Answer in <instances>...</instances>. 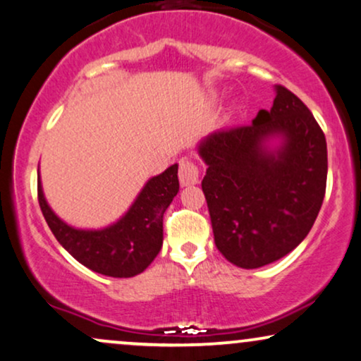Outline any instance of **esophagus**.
<instances>
[{"instance_id":"1","label":"esophagus","mask_w":361,"mask_h":361,"mask_svg":"<svg viewBox=\"0 0 361 361\" xmlns=\"http://www.w3.org/2000/svg\"><path fill=\"white\" fill-rule=\"evenodd\" d=\"M178 176H180V183L181 186H190V185H197L198 178H200V171L198 166L188 159H181L180 161V171H178Z\"/></svg>"}]
</instances>
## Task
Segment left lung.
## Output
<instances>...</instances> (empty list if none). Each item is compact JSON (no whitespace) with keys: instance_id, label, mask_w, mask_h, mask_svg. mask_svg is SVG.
<instances>
[{"instance_id":"left-lung-1","label":"left lung","mask_w":361,"mask_h":361,"mask_svg":"<svg viewBox=\"0 0 361 361\" xmlns=\"http://www.w3.org/2000/svg\"><path fill=\"white\" fill-rule=\"evenodd\" d=\"M271 111L198 142L215 245L242 269L276 262L305 240L326 192V139L290 90L276 85Z\"/></svg>"}]
</instances>
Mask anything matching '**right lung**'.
I'll return each mask as SVG.
<instances>
[{
    "label": "right lung",
    "instance_id": "obj_1",
    "mask_svg": "<svg viewBox=\"0 0 361 361\" xmlns=\"http://www.w3.org/2000/svg\"><path fill=\"white\" fill-rule=\"evenodd\" d=\"M180 190L178 164L146 181L133 205L104 228H77L51 210L38 175L42 214L60 245L90 271L109 277L141 274L163 245V215Z\"/></svg>",
    "mask_w": 361,
    "mask_h": 361
}]
</instances>
